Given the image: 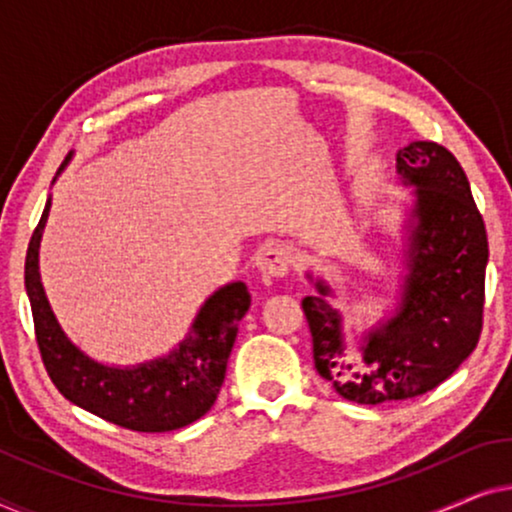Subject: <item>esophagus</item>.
Listing matches in <instances>:
<instances>
[{
    "mask_svg": "<svg viewBox=\"0 0 512 512\" xmlns=\"http://www.w3.org/2000/svg\"><path fill=\"white\" fill-rule=\"evenodd\" d=\"M258 270L270 277H284L291 268V249L286 244H272V247L263 249L256 258Z\"/></svg>",
    "mask_w": 512,
    "mask_h": 512,
    "instance_id": "1",
    "label": "esophagus"
}]
</instances>
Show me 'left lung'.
<instances>
[{
    "mask_svg": "<svg viewBox=\"0 0 512 512\" xmlns=\"http://www.w3.org/2000/svg\"><path fill=\"white\" fill-rule=\"evenodd\" d=\"M396 170L412 191L408 251L396 314L361 338L347 356L342 317L331 286L312 279L303 298L317 373L347 401L377 405L422 396L447 380L480 340L485 305L487 230L466 172L445 146L412 142L396 153Z\"/></svg>",
    "mask_w": 512,
    "mask_h": 512,
    "instance_id": "obj_1",
    "label": "left lung"
}]
</instances>
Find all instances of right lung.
Listing matches in <instances>:
<instances>
[{"label": "right lung", "instance_id": "1", "mask_svg": "<svg viewBox=\"0 0 512 512\" xmlns=\"http://www.w3.org/2000/svg\"><path fill=\"white\" fill-rule=\"evenodd\" d=\"M48 209L51 198L27 247L25 289L41 361L51 382L67 401L123 429L163 433L193 424L219 396L240 319L251 305L247 284L233 282L214 291L200 307L186 338L167 356L130 368L104 366L67 338L41 286L39 244Z\"/></svg>", "mask_w": 512, "mask_h": 512}]
</instances>
